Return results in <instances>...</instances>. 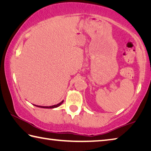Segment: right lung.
I'll use <instances>...</instances> for the list:
<instances>
[{
	"instance_id": "add662e5",
	"label": "right lung",
	"mask_w": 151,
	"mask_h": 151,
	"mask_svg": "<svg viewBox=\"0 0 151 151\" xmlns=\"http://www.w3.org/2000/svg\"><path fill=\"white\" fill-rule=\"evenodd\" d=\"M64 101H62L60 103H58L57 104H55V105L52 106H39V105H36V104H33V105L37 107H40V108H43V109H54V108H57V107L59 106L60 104H62V103H63Z\"/></svg>"
}]
</instances>
